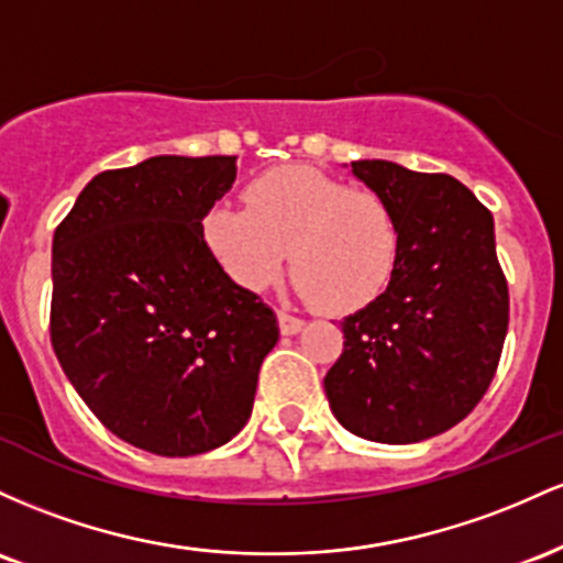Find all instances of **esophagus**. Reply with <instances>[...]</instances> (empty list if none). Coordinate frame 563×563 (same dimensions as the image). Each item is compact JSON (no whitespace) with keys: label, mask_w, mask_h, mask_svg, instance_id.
<instances>
[{"label":"esophagus","mask_w":563,"mask_h":563,"mask_svg":"<svg viewBox=\"0 0 563 563\" xmlns=\"http://www.w3.org/2000/svg\"><path fill=\"white\" fill-rule=\"evenodd\" d=\"M302 327H306V321L298 319V316L287 313V311H279V330L282 334H298Z\"/></svg>","instance_id":"esophagus-1"}]
</instances>
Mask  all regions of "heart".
<instances>
[{
  "mask_svg": "<svg viewBox=\"0 0 563 563\" xmlns=\"http://www.w3.org/2000/svg\"><path fill=\"white\" fill-rule=\"evenodd\" d=\"M247 206L229 201L201 214V242L244 292H265L287 261L298 292L332 316L364 311L394 282L401 225L375 191H351L343 180L284 164L247 186Z\"/></svg>",
  "mask_w": 563,
  "mask_h": 563,
  "instance_id": "b5f03b06",
  "label": "heart"
}]
</instances>
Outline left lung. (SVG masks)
<instances>
[{"instance_id":"left-lung-1","label":"left lung","mask_w":563,"mask_h":563,"mask_svg":"<svg viewBox=\"0 0 563 563\" xmlns=\"http://www.w3.org/2000/svg\"><path fill=\"white\" fill-rule=\"evenodd\" d=\"M351 173L394 207L401 257L388 292L340 321L324 390L345 431L415 444L468 418L495 377L508 332L495 220L452 175L385 159L351 162Z\"/></svg>"}]
</instances>
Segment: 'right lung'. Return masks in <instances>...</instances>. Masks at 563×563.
Instances as JSON below:
<instances>
[{"label":"right lung","instance_id":"1","mask_svg":"<svg viewBox=\"0 0 563 563\" xmlns=\"http://www.w3.org/2000/svg\"><path fill=\"white\" fill-rule=\"evenodd\" d=\"M236 156H151L87 183L53 236L55 356L113 435L162 457L247 426L276 313L220 271L201 214Z\"/></svg>","mask_w":563,"mask_h":563}]
</instances>
